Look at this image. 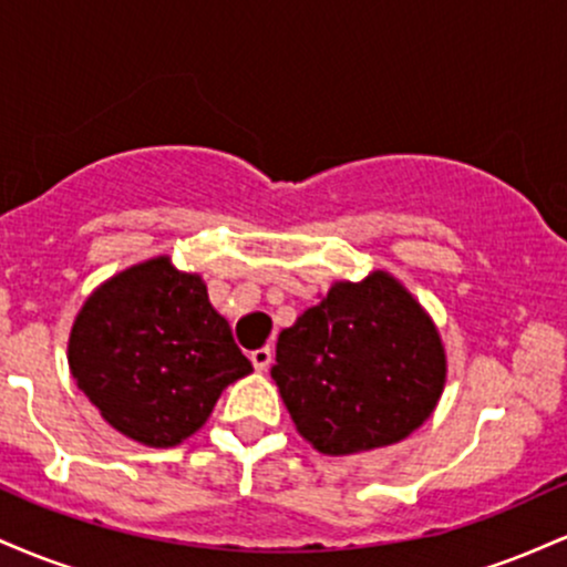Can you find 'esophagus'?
<instances>
[{"label":"esophagus","mask_w":567,"mask_h":567,"mask_svg":"<svg viewBox=\"0 0 567 567\" xmlns=\"http://www.w3.org/2000/svg\"><path fill=\"white\" fill-rule=\"evenodd\" d=\"M250 362H252V368H256V370H266V368L271 365V349L269 347L256 349L250 354Z\"/></svg>","instance_id":"1"}]
</instances>
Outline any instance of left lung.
<instances>
[{
    "mask_svg": "<svg viewBox=\"0 0 567 567\" xmlns=\"http://www.w3.org/2000/svg\"><path fill=\"white\" fill-rule=\"evenodd\" d=\"M298 434L322 455L394 445L437 408L447 357L437 324L389 271L338 279L277 341L271 368Z\"/></svg>",
    "mask_w": 567,
    "mask_h": 567,
    "instance_id": "obj_1",
    "label": "left lung"
}]
</instances>
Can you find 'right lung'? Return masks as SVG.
Listing matches in <instances>:
<instances>
[{"label": "right lung", "instance_id": "add662e5", "mask_svg": "<svg viewBox=\"0 0 567 567\" xmlns=\"http://www.w3.org/2000/svg\"><path fill=\"white\" fill-rule=\"evenodd\" d=\"M69 370L114 432L175 447L205 426L220 392L252 365L202 275L154 256L90 292L71 324Z\"/></svg>", "mask_w": 567, "mask_h": 567}]
</instances>
